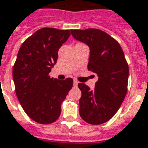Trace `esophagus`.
<instances>
[{
	"label": "esophagus",
	"mask_w": 148,
	"mask_h": 148,
	"mask_svg": "<svg viewBox=\"0 0 148 148\" xmlns=\"http://www.w3.org/2000/svg\"><path fill=\"white\" fill-rule=\"evenodd\" d=\"M78 83H79V82H78V81H77V80H74V81H73V85H74V86H77V84H78Z\"/></svg>",
	"instance_id": "34e87169"
}]
</instances>
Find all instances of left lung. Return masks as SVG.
<instances>
[{"instance_id":"left-lung-1","label":"left lung","mask_w":148,"mask_h":148,"mask_svg":"<svg viewBox=\"0 0 148 148\" xmlns=\"http://www.w3.org/2000/svg\"><path fill=\"white\" fill-rule=\"evenodd\" d=\"M73 38L89 47L88 71L97 75L94 89L80 83V115L88 124L99 125L114 117L126 97L129 68L121 46L97 29H72Z\"/></svg>"}]
</instances>
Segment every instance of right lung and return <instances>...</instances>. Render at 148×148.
<instances>
[{"mask_svg":"<svg viewBox=\"0 0 148 148\" xmlns=\"http://www.w3.org/2000/svg\"><path fill=\"white\" fill-rule=\"evenodd\" d=\"M70 30L42 28L22 43L13 68L15 91L25 114L34 122L50 124L59 119L61 104L72 88L73 80L51 78L58 51Z\"/></svg>","mask_w":148,"mask_h":148,"instance_id":"add662e5","label":"right lung"}]
</instances>
